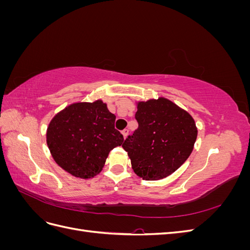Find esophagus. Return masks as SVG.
Returning a JSON list of instances; mask_svg holds the SVG:
<instances>
[{"label": "esophagus", "instance_id": "34e87169", "mask_svg": "<svg viewBox=\"0 0 250 250\" xmlns=\"http://www.w3.org/2000/svg\"><path fill=\"white\" fill-rule=\"evenodd\" d=\"M128 133H129V130H128V129H124V130H122V134H123V137H124V139H126V138H127V135H128Z\"/></svg>", "mask_w": 250, "mask_h": 250}]
</instances>
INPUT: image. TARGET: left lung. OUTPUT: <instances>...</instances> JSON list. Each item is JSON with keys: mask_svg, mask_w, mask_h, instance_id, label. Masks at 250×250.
<instances>
[{"mask_svg": "<svg viewBox=\"0 0 250 250\" xmlns=\"http://www.w3.org/2000/svg\"><path fill=\"white\" fill-rule=\"evenodd\" d=\"M139 127L122 147L138 176L160 180L175 172L192 153L197 127L192 116L166 99L137 103Z\"/></svg>", "mask_w": 250, "mask_h": 250, "instance_id": "left-lung-1", "label": "left lung"}]
</instances>
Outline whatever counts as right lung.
<instances>
[{
  "mask_svg": "<svg viewBox=\"0 0 250 250\" xmlns=\"http://www.w3.org/2000/svg\"><path fill=\"white\" fill-rule=\"evenodd\" d=\"M116 116L102 100L77 102L56 113L47 129V144L56 164L75 177L99 174L110 150L123 135L115 128Z\"/></svg>",
  "mask_w": 250,
  "mask_h": 250,
  "instance_id": "obj_1",
  "label": "right lung"
}]
</instances>
